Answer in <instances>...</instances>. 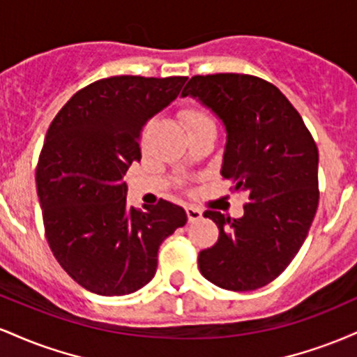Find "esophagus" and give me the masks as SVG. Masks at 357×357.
Returning <instances> with one entry per match:
<instances>
[{
  "instance_id": "esophagus-1",
  "label": "esophagus",
  "mask_w": 357,
  "mask_h": 357,
  "mask_svg": "<svg viewBox=\"0 0 357 357\" xmlns=\"http://www.w3.org/2000/svg\"><path fill=\"white\" fill-rule=\"evenodd\" d=\"M186 215H188V221L192 223V221H198L199 218H202L203 213L199 208H196V206H186Z\"/></svg>"
}]
</instances>
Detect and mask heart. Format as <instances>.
Instances as JSON below:
<instances>
[{"mask_svg": "<svg viewBox=\"0 0 357 357\" xmlns=\"http://www.w3.org/2000/svg\"><path fill=\"white\" fill-rule=\"evenodd\" d=\"M181 121L184 122V126L188 127V130L192 129V127L199 126V124H204V122H211L213 119L208 116L206 112L202 109H184L181 112Z\"/></svg>", "mask_w": 357, "mask_h": 357, "instance_id": "1", "label": "heart"}]
</instances>
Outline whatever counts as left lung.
<instances>
[{
    "label": "left lung",
    "mask_w": 357,
    "mask_h": 357,
    "mask_svg": "<svg viewBox=\"0 0 357 357\" xmlns=\"http://www.w3.org/2000/svg\"><path fill=\"white\" fill-rule=\"evenodd\" d=\"M181 96L196 97L223 121L221 176L248 199L241 218L203 213L220 236L199 252V272L233 292L260 289L289 267L312 225L319 204L317 144L297 109L260 77L195 75Z\"/></svg>",
    "instance_id": "1"
}]
</instances>
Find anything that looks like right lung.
Listing matches in <instances>:
<instances>
[{"instance_id":"add662e5","label":"right lung","mask_w":357,"mask_h":357,"mask_svg":"<svg viewBox=\"0 0 357 357\" xmlns=\"http://www.w3.org/2000/svg\"><path fill=\"white\" fill-rule=\"evenodd\" d=\"M188 77L117 75L80 89L48 127L36 191L45 236L60 267L99 296H127L149 284L159 245L184 227L166 199L127 206L124 176L141 161L142 127L181 92Z\"/></svg>"}]
</instances>
